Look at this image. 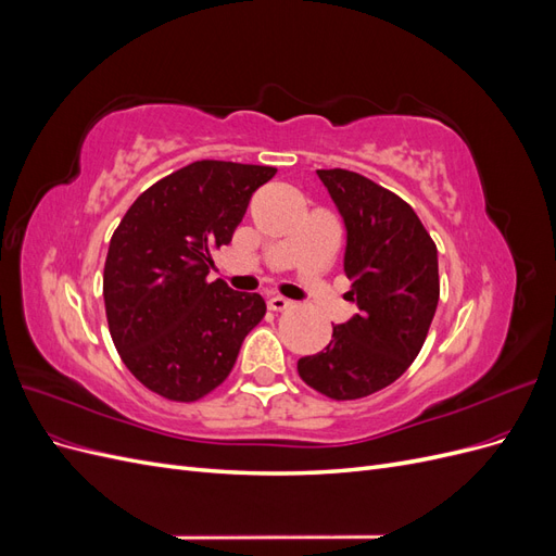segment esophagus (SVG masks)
<instances>
[{
  "mask_svg": "<svg viewBox=\"0 0 556 556\" xmlns=\"http://www.w3.org/2000/svg\"><path fill=\"white\" fill-rule=\"evenodd\" d=\"M266 306L271 308V311H285V308H290L292 306V301L290 299H285V296H280V294H274V296H268V301H266Z\"/></svg>",
  "mask_w": 556,
  "mask_h": 556,
  "instance_id": "esophagus-1",
  "label": "esophagus"
}]
</instances>
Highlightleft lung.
<instances>
[{
	"instance_id": "obj_1",
	"label": "left lung",
	"mask_w": 556,
	"mask_h": 556,
	"mask_svg": "<svg viewBox=\"0 0 556 556\" xmlns=\"http://www.w3.org/2000/svg\"><path fill=\"white\" fill-rule=\"evenodd\" d=\"M317 176L343 217L348 296L359 311L296 371L319 394L350 401L392 384L422 350L441 294L439 250L394 192L345 169Z\"/></svg>"
}]
</instances>
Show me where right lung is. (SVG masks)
<instances>
[{
    "label": "right lung",
    "instance_id": "1",
    "mask_svg": "<svg viewBox=\"0 0 556 556\" xmlns=\"http://www.w3.org/2000/svg\"><path fill=\"white\" fill-rule=\"evenodd\" d=\"M274 166L192 162L134 201L113 231L104 264L111 339L148 390L197 401L233 368L266 313L257 292L208 282L211 252L227 245L250 197Z\"/></svg>",
    "mask_w": 556,
    "mask_h": 556
}]
</instances>
